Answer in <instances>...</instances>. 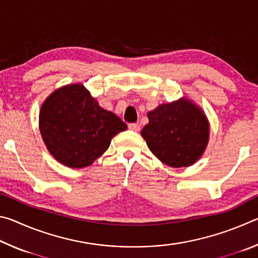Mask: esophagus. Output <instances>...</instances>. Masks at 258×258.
<instances>
[{
    "mask_svg": "<svg viewBox=\"0 0 258 258\" xmlns=\"http://www.w3.org/2000/svg\"><path fill=\"white\" fill-rule=\"evenodd\" d=\"M128 128L131 131H134V132H139V131H140V125L137 124V123H131V124H128Z\"/></svg>",
    "mask_w": 258,
    "mask_h": 258,
    "instance_id": "esophagus-1",
    "label": "esophagus"
}]
</instances>
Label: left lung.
I'll return each instance as SVG.
<instances>
[{
  "label": "left lung",
  "instance_id": "obj_1",
  "mask_svg": "<svg viewBox=\"0 0 258 258\" xmlns=\"http://www.w3.org/2000/svg\"><path fill=\"white\" fill-rule=\"evenodd\" d=\"M149 124L141 131L157 158L171 167L196 163L206 149L209 125L206 116L189 100L165 103L148 112Z\"/></svg>",
  "mask_w": 258,
  "mask_h": 258
}]
</instances>
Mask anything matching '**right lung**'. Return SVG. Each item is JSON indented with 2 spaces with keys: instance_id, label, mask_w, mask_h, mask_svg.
I'll return each instance as SVG.
<instances>
[{
  "instance_id": "add662e5",
  "label": "right lung",
  "mask_w": 258,
  "mask_h": 258,
  "mask_svg": "<svg viewBox=\"0 0 258 258\" xmlns=\"http://www.w3.org/2000/svg\"><path fill=\"white\" fill-rule=\"evenodd\" d=\"M126 128L118 116L100 107L81 84L54 91L40 111V131L47 150L72 168L92 164Z\"/></svg>"
}]
</instances>
